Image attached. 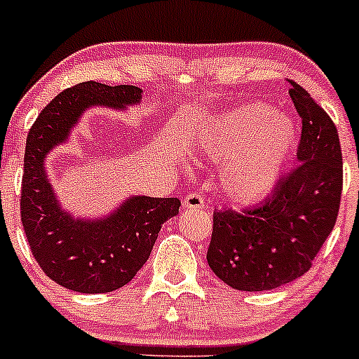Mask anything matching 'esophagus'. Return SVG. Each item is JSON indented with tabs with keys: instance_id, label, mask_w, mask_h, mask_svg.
Segmentation results:
<instances>
[{
	"instance_id": "34e87169",
	"label": "esophagus",
	"mask_w": 359,
	"mask_h": 359,
	"mask_svg": "<svg viewBox=\"0 0 359 359\" xmlns=\"http://www.w3.org/2000/svg\"><path fill=\"white\" fill-rule=\"evenodd\" d=\"M184 208L185 209H203L204 208V197L197 192L187 194L184 199Z\"/></svg>"
}]
</instances>
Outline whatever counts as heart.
I'll return each mask as SVG.
<instances>
[{"mask_svg": "<svg viewBox=\"0 0 359 359\" xmlns=\"http://www.w3.org/2000/svg\"><path fill=\"white\" fill-rule=\"evenodd\" d=\"M297 143L294 121L265 102L238 106L199 137L208 158L226 162L221 170L224 192L238 203L263 199L278 182Z\"/></svg>", "mask_w": 359, "mask_h": 359, "instance_id": "1", "label": "heart"}]
</instances>
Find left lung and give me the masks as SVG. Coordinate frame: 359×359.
<instances>
[{
    "mask_svg": "<svg viewBox=\"0 0 359 359\" xmlns=\"http://www.w3.org/2000/svg\"><path fill=\"white\" fill-rule=\"evenodd\" d=\"M288 89L302 118L299 167L262 204L214 211L208 263L236 290H271L302 277L334 228L343 191L336 125L297 82Z\"/></svg>",
    "mask_w": 359,
    "mask_h": 359,
    "instance_id": "8db88e82",
    "label": "left lung"
}]
</instances>
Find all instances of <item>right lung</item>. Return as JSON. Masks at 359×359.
<instances>
[{
  "label": "right lung",
  "instance_id": "obj_1",
  "mask_svg": "<svg viewBox=\"0 0 359 359\" xmlns=\"http://www.w3.org/2000/svg\"><path fill=\"white\" fill-rule=\"evenodd\" d=\"M137 86L88 81L62 90L39 114L27 138L20 211L28 245L48 278L81 294H106L133 280L150 257L162 224L179 214L177 197L135 196L101 219L62 211L45 158L65 143L93 106L125 109L142 101Z\"/></svg>",
  "mask_w": 359,
  "mask_h": 359
}]
</instances>
